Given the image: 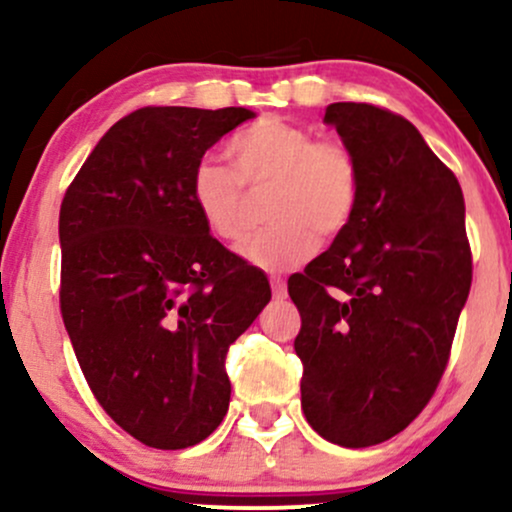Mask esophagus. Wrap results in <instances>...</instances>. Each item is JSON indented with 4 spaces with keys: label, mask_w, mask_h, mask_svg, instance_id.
I'll return each mask as SVG.
<instances>
[{
    "label": "esophagus",
    "mask_w": 512,
    "mask_h": 512,
    "mask_svg": "<svg viewBox=\"0 0 512 512\" xmlns=\"http://www.w3.org/2000/svg\"><path fill=\"white\" fill-rule=\"evenodd\" d=\"M269 284H272V293H274L276 301H284V298H286V281L281 279V276H272V279H269Z\"/></svg>",
    "instance_id": "obj_1"
}]
</instances>
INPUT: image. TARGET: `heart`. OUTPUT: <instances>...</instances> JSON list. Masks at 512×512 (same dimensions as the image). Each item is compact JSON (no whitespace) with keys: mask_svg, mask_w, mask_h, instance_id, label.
<instances>
[{"mask_svg":"<svg viewBox=\"0 0 512 512\" xmlns=\"http://www.w3.org/2000/svg\"><path fill=\"white\" fill-rule=\"evenodd\" d=\"M233 168L202 158L190 175V199L211 236H243L245 187H269L267 228L240 245V255L264 272H284L308 260L317 236L334 238L354 219L361 166L351 149L320 142L310 129L281 117H262L226 146Z\"/></svg>","mask_w":512,"mask_h":512,"instance_id":"heart-1","label":"heart"}]
</instances>
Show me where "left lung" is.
I'll return each instance as SVG.
<instances>
[{"label":"left lung","mask_w":512,"mask_h":512,"mask_svg":"<svg viewBox=\"0 0 512 512\" xmlns=\"http://www.w3.org/2000/svg\"><path fill=\"white\" fill-rule=\"evenodd\" d=\"M325 122L361 166L354 219L289 279L301 313V407L330 443L368 448L404 431L448 366L472 286L464 199L419 129L368 103Z\"/></svg>","instance_id":"8db88e82"}]
</instances>
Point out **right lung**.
<instances>
[{"mask_svg": "<svg viewBox=\"0 0 512 512\" xmlns=\"http://www.w3.org/2000/svg\"><path fill=\"white\" fill-rule=\"evenodd\" d=\"M248 108H142L115 122L60 209L62 320L98 404L139 443L182 450L231 402L228 346L272 298L190 199L197 161Z\"/></svg>", "mask_w": 512, "mask_h": 512, "instance_id": "right-lung-1", "label": "right lung"}]
</instances>
